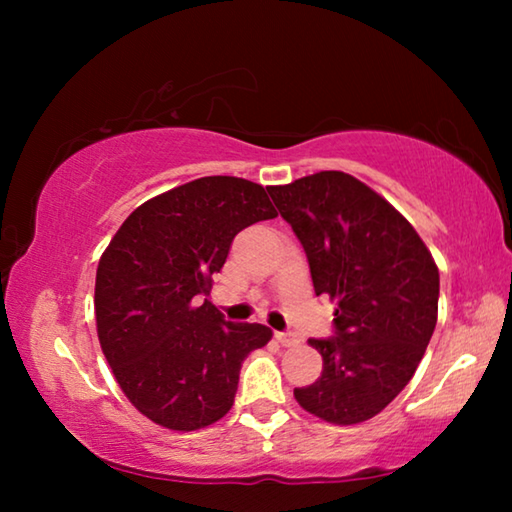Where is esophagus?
<instances>
[{
	"label": "esophagus",
	"instance_id": "34e87169",
	"mask_svg": "<svg viewBox=\"0 0 512 512\" xmlns=\"http://www.w3.org/2000/svg\"><path fill=\"white\" fill-rule=\"evenodd\" d=\"M275 341L280 343V345H284V348H293V345L300 343L298 336L291 334V332H277L275 334Z\"/></svg>",
	"mask_w": 512,
	"mask_h": 512
}]
</instances>
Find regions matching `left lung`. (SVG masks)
I'll return each mask as SVG.
<instances>
[{
    "label": "left lung",
    "mask_w": 512,
    "mask_h": 512,
    "mask_svg": "<svg viewBox=\"0 0 512 512\" xmlns=\"http://www.w3.org/2000/svg\"><path fill=\"white\" fill-rule=\"evenodd\" d=\"M305 248L316 296L336 302V336L311 339L323 372L293 397L329 424H359L409 384L438 320V266L418 232L350 173L268 187Z\"/></svg>",
    "instance_id": "obj_1"
}]
</instances>
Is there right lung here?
Here are the masks:
<instances>
[{
    "instance_id": "obj_1",
    "label": "right lung",
    "mask_w": 512,
    "mask_h": 512,
    "mask_svg": "<svg viewBox=\"0 0 512 512\" xmlns=\"http://www.w3.org/2000/svg\"><path fill=\"white\" fill-rule=\"evenodd\" d=\"M273 216L262 185L205 176L142 203L103 250L99 343L128 402L151 422L196 431L235 404L241 363L273 332L225 323L207 296L237 232Z\"/></svg>"
}]
</instances>
